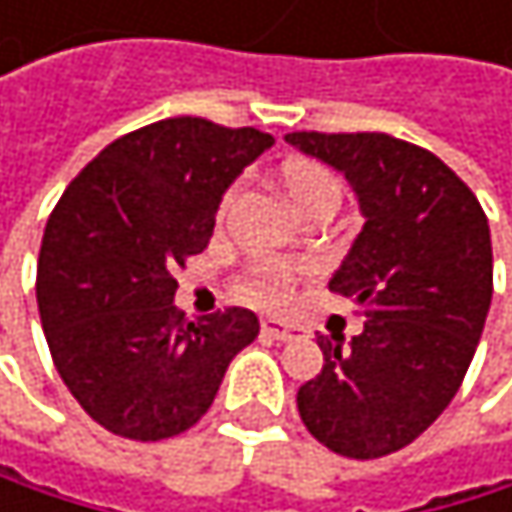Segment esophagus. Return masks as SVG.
<instances>
[{"instance_id": "obj_1", "label": "esophagus", "mask_w": 512, "mask_h": 512, "mask_svg": "<svg viewBox=\"0 0 512 512\" xmlns=\"http://www.w3.org/2000/svg\"><path fill=\"white\" fill-rule=\"evenodd\" d=\"M264 334L267 338H273V341H291V338H301V331L304 328H298V325H288L285 319H264Z\"/></svg>"}]
</instances>
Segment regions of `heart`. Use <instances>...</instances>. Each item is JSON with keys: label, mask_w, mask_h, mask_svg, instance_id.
Here are the masks:
<instances>
[{"label": "heart", "mask_w": 512, "mask_h": 512, "mask_svg": "<svg viewBox=\"0 0 512 512\" xmlns=\"http://www.w3.org/2000/svg\"><path fill=\"white\" fill-rule=\"evenodd\" d=\"M279 190L288 199V205L298 211L316 199H341V187L338 178L307 159H294L279 171ZM233 193L224 196V208L230 205ZM294 282V270L288 264H258L248 276L245 294L251 301H261V304H282L288 298V288Z\"/></svg>", "instance_id": "heart-1"}]
</instances>
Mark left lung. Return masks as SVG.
<instances>
[{
  "label": "left lung",
  "instance_id": "left-lung-1",
  "mask_svg": "<svg viewBox=\"0 0 512 512\" xmlns=\"http://www.w3.org/2000/svg\"><path fill=\"white\" fill-rule=\"evenodd\" d=\"M285 141L356 193L362 230L328 288L362 307L356 338H319L322 371L298 390L307 430L368 461L415 442L455 399L491 304V233L470 187L399 137L291 131Z\"/></svg>",
  "mask_w": 512,
  "mask_h": 512
}]
</instances>
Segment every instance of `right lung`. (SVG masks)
Instances as JSON below:
<instances>
[{"instance_id":"right-lung-1","label":"right lung","mask_w":512,"mask_h":512,"mask_svg":"<svg viewBox=\"0 0 512 512\" xmlns=\"http://www.w3.org/2000/svg\"><path fill=\"white\" fill-rule=\"evenodd\" d=\"M273 137L178 116L97 153L45 224L36 301L57 375L116 436L156 442L211 408L233 356L258 338L251 310L174 307V267L205 251L224 193Z\"/></svg>"}]
</instances>
